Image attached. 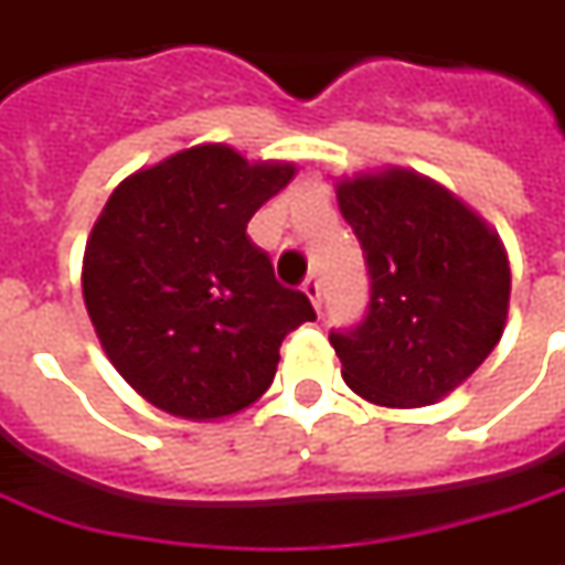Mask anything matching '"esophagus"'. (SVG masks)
Segmentation results:
<instances>
[{
  "label": "esophagus",
  "instance_id": "obj_1",
  "mask_svg": "<svg viewBox=\"0 0 565 565\" xmlns=\"http://www.w3.org/2000/svg\"><path fill=\"white\" fill-rule=\"evenodd\" d=\"M301 289H305V295L307 298H310V301H313V307H317V310H320L322 307V289H320V279H317V276L310 274L305 279V286H301Z\"/></svg>",
  "mask_w": 565,
  "mask_h": 565
}]
</instances>
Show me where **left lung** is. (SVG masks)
<instances>
[{
	"instance_id": "8db88e82",
	"label": "left lung",
	"mask_w": 565,
	"mask_h": 565,
	"mask_svg": "<svg viewBox=\"0 0 565 565\" xmlns=\"http://www.w3.org/2000/svg\"><path fill=\"white\" fill-rule=\"evenodd\" d=\"M334 193L369 264L365 320L329 334L341 375L375 406H434L501 341L508 252L483 217L418 171H363Z\"/></svg>"
}]
</instances>
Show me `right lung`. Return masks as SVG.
Wrapping results in <instances>:
<instances>
[{
  "label": "right lung",
  "mask_w": 565,
  "mask_h": 565,
  "mask_svg": "<svg viewBox=\"0 0 565 565\" xmlns=\"http://www.w3.org/2000/svg\"><path fill=\"white\" fill-rule=\"evenodd\" d=\"M291 178V162L196 143L110 193L85 243L82 298L107 360L147 403L231 418L270 387L282 338L317 320L245 233Z\"/></svg>",
  "instance_id": "add662e5"
}]
</instances>
